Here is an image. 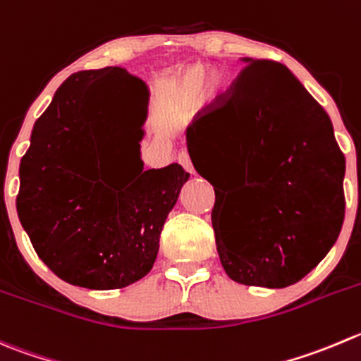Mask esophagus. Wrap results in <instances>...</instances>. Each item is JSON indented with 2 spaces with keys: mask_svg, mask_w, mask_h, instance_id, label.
<instances>
[{
  "mask_svg": "<svg viewBox=\"0 0 361 361\" xmlns=\"http://www.w3.org/2000/svg\"><path fill=\"white\" fill-rule=\"evenodd\" d=\"M178 162L181 164V167H183L185 171H188V173H194V166H192V160H190V157H188L187 152L178 153Z\"/></svg>",
  "mask_w": 361,
  "mask_h": 361,
  "instance_id": "1",
  "label": "esophagus"
}]
</instances>
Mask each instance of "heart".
Listing matches in <instances>:
<instances>
[{"instance_id": "obj_1", "label": "heart", "mask_w": 361, "mask_h": 361, "mask_svg": "<svg viewBox=\"0 0 361 361\" xmlns=\"http://www.w3.org/2000/svg\"><path fill=\"white\" fill-rule=\"evenodd\" d=\"M202 75H204V68L202 66H194V68L185 70L173 82V93L178 99H190V97H194L199 92ZM220 86H222V77L219 73H209L204 79V90L209 95L219 92Z\"/></svg>"}]
</instances>
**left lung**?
Listing matches in <instances>:
<instances>
[{"instance_id":"1","label":"left lung","mask_w":361,"mask_h":361,"mask_svg":"<svg viewBox=\"0 0 361 361\" xmlns=\"http://www.w3.org/2000/svg\"><path fill=\"white\" fill-rule=\"evenodd\" d=\"M245 63L229 90L188 125L187 148L213 187L219 174L240 185L229 216L220 199L212 212L226 274L281 289L310 274L337 241L345 159L326 111L282 63Z\"/></svg>"}]
</instances>
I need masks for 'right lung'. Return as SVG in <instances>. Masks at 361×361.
<instances>
[{
	"mask_svg": "<svg viewBox=\"0 0 361 361\" xmlns=\"http://www.w3.org/2000/svg\"><path fill=\"white\" fill-rule=\"evenodd\" d=\"M132 94L143 104L138 159L132 170L106 173L98 149L112 126V102ZM146 100V84L120 66L82 70L35 121L17 213L38 257L68 284L121 289L153 268L162 226L190 174L178 164L145 171L137 141Z\"/></svg>",
	"mask_w": 361,
	"mask_h": 361,
	"instance_id": "right-lung-1",
	"label": "right lung"
}]
</instances>
